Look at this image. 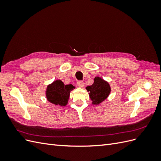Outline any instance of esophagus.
<instances>
[{
	"mask_svg": "<svg viewBox=\"0 0 161 161\" xmlns=\"http://www.w3.org/2000/svg\"><path fill=\"white\" fill-rule=\"evenodd\" d=\"M84 85H85V83H84L83 81L79 80V81L77 82V85L79 86L80 87V88H82V87L84 86Z\"/></svg>",
	"mask_w": 161,
	"mask_h": 161,
	"instance_id": "1",
	"label": "esophagus"
}]
</instances>
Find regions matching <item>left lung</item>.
<instances>
[{"label":"left lung","instance_id":"8db88e82","mask_svg":"<svg viewBox=\"0 0 161 161\" xmlns=\"http://www.w3.org/2000/svg\"><path fill=\"white\" fill-rule=\"evenodd\" d=\"M90 98L92 101V104L98 105L103 101L110 93L111 88L108 82L100 77H95L93 84L86 86Z\"/></svg>","mask_w":161,"mask_h":161}]
</instances>
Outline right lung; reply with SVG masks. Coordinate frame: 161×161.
<instances>
[{
	"label": "right lung",
	"instance_id": "obj_1",
	"mask_svg": "<svg viewBox=\"0 0 161 161\" xmlns=\"http://www.w3.org/2000/svg\"><path fill=\"white\" fill-rule=\"evenodd\" d=\"M73 89L75 86L71 84L65 85L60 80H55L47 87V99L54 105L65 106L69 101L70 92Z\"/></svg>",
	"mask_w": 161,
	"mask_h": 161
}]
</instances>
